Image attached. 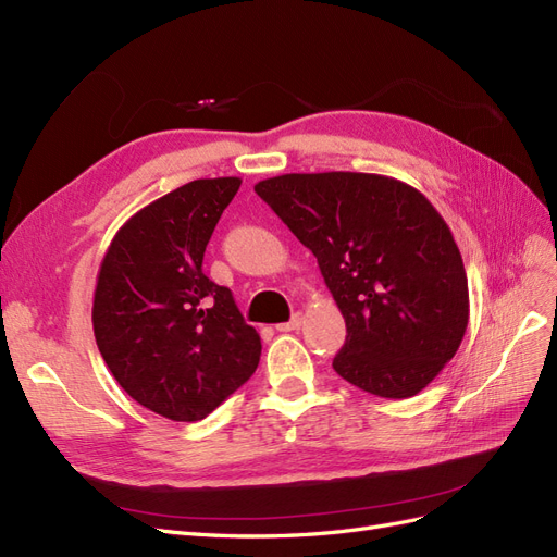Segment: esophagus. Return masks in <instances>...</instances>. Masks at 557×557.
Masks as SVG:
<instances>
[{
	"label": "esophagus",
	"mask_w": 557,
	"mask_h": 557,
	"mask_svg": "<svg viewBox=\"0 0 557 557\" xmlns=\"http://www.w3.org/2000/svg\"><path fill=\"white\" fill-rule=\"evenodd\" d=\"M301 323H305V315L301 313H295L288 323H281V325H276V330L278 332H295V330H299L301 327Z\"/></svg>",
	"instance_id": "34e87169"
}]
</instances>
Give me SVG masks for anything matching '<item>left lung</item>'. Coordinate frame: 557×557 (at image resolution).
<instances>
[{
	"label": "left lung",
	"instance_id": "obj_1",
	"mask_svg": "<svg viewBox=\"0 0 557 557\" xmlns=\"http://www.w3.org/2000/svg\"><path fill=\"white\" fill-rule=\"evenodd\" d=\"M256 193L313 252L346 320L334 372L387 399L430 385L462 344L469 288L458 244L428 197L358 172L283 174Z\"/></svg>",
	"mask_w": 557,
	"mask_h": 557
}]
</instances>
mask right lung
<instances>
[{
    "label": "right lung",
    "instance_id": "right-lung-1",
    "mask_svg": "<svg viewBox=\"0 0 557 557\" xmlns=\"http://www.w3.org/2000/svg\"><path fill=\"white\" fill-rule=\"evenodd\" d=\"M242 178H197L134 213L97 274L92 330L113 379L176 423L207 418L260 362V334L201 260Z\"/></svg>",
    "mask_w": 557,
    "mask_h": 557
}]
</instances>
